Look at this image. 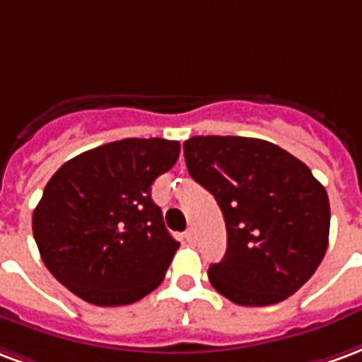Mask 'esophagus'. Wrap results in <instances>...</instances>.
Listing matches in <instances>:
<instances>
[{"label": "esophagus", "instance_id": "esophagus-1", "mask_svg": "<svg viewBox=\"0 0 362 362\" xmlns=\"http://www.w3.org/2000/svg\"><path fill=\"white\" fill-rule=\"evenodd\" d=\"M183 237L187 243H194V231H192V229H187L183 233Z\"/></svg>", "mask_w": 362, "mask_h": 362}]
</instances>
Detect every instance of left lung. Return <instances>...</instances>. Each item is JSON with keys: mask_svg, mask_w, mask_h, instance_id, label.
<instances>
[{"mask_svg": "<svg viewBox=\"0 0 362 362\" xmlns=\"http://www.w3.org/2000/svg\"><path fill=\"white\" fill-rule=\"evenodd\" d=\"M183 150L226 220V257L208 268L214 289L243 307H268L305 286L329 235L328 194L313 171L249 136H192Z\"/></svg>", "mask_w": 362, "mask_h": 362, "instance_id": "8db88e82", "label": "left lung"}]
</instances>
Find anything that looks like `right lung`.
I'll return each instance as SVG.
<instances>
[{
  "label": "right lung",
  "instance_id": "right-lung-1",
  "mask_svg": "<svg viewBox=\"0 0 362 362\" xmlns=\"http://www.w3.org/2000/svg\"><path fill=\"white\" fill-rule=\"evenodd\" d=\"M179 152L177 141L123 139L55 171L33 214V233L59 284L98 307L131 305L162 284L179 243L150 191Z\"/></svg>",
  "mask_w": 362,
  "mask_h": 362
}]
</instances>
